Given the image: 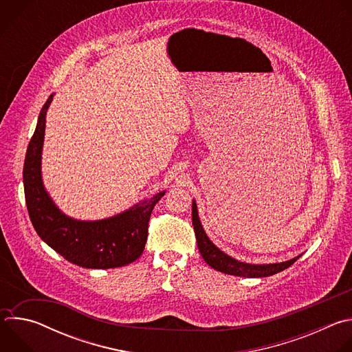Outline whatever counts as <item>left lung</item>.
I'll use <instances>...</instances> for the list:
<instances>
[{
    "label": "left lung",
    "mask_w": 352,
    "mask_h": 352,
    "mask_svg": "<svg viewBox=\"0 0 352 352\" xmlns=\"http://www.w3.org/2000/svg\"><path fill=\"white\" fill-rule=\"evenodd\" d=\"M192 224H193V230H195V235H196V242H197V248L199 252L202 255V258L205 259V262L212 266L213 269L226 273V274H231V276H238V277H267V276H273L276 273H280L283 270H285L287 267H289L292 263L296 262V259H299V256L283 262V263H274V265H249V263H242L238 262L232 258H230L228 255H226L224 252L219 248H216L212 241L208 238V235L205 234L202 224H200L199 216H197V209H196V204H192Z\"/></svg>",
    "instance_id": "8db88e82"
}]
</instances>
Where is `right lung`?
Wrapping results in <instances>:
<instances>
[{"instance_id": "add662e5", "label": "right lung", "mask_w": 352, "mask_h": 352, "mask_svg": "<svg viewBox=\"0 0 352 352\" xmlns=\"http://www.w3.org/2000/svg\"><path fill=\"white\" fill-rule=\"evenodd\" d=\"M52 100L53 94H50L40 111L25 157L23 186L30 221L38 236L74 265L86 269L129 265L142 255L150 214L166 192L102 221H78L63 214L44 190L40 174L45 114Z\"/></svg>"}]
</instances>
